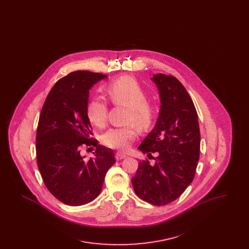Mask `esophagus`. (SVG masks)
<instances>
[{
	"label": "esophagus",
	"instance_id": "esophagus-1",
	"mask_svg": "<svg viewBox=\"0 0 249 249\" xmlns=\"http://www.w3.org/2000/svg\"><path fill=\"white\" fill-rule=\"evenodd\" d=\"M125 158H127V155H125L124 153H121V152H117V153H116V159H117L118 160H123V159H125Z\"/></svg>",
	"mask_w": 249,
	"mask_h": 249
}]
</instances>
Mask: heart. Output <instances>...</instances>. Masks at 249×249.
<instances>
[{"instance_id": "1", "label": "heart", "mask_w": 249, "mask_h": 249, "mask_svg": "<svg viewBox=\"0 0 249 249\" xmlns=\"http://www.w3.org/2000/svg\"><path fill=\"white\" fill-rule=\"evenodd\" d=\"M109 99L116 105L129 107L128 121H133L140 129L147 128L153 119V108L146 102V94L140 84L130 76H123L111 82L107 89ZM107 101L95 97L88 105V117L98 128L105 126L107 119ZM137 135L133 125L116 127L103 134L102 142L110 148L126 150Z\"/></svg>"}]
</instances>
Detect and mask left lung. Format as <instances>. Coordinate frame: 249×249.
Returning a JSON list of instances; mask_svg holds the SVG:
<instances>
[{
	"mask_svg": "<svg viewBox=\"0 0 249 249\" xmlns=\"http://www.w3.org/2000/svg\"><path fill=\"white\" fill-rule=\"evenodd\" d=\"M151 81L160 95V112L153 130L138 149L148 155L158 152V157L153 165L139 161L131 183L139 198L160 206L177 200L191 184L200 158L201 135L197 111L179 80L158 73Z\"/></svg>",
	"mask_w": 249,
	"mask_h": 249,
	"instance_id": "left-lung-1",
	"label": "left lung"
}]
</instances>
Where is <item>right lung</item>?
<instances>
[{"label":"right lung","mask_w":249,"mask_h":249,"mask_svg":"<svg viewBox=\"0 0 249 249\" xmlns=\"http://www.w3.org/2000/svg\"><path fill=\"white\" fill-rule=\"evenodd\" d=\"M107 75L72 71L54 85L42 109L36 134L37 164L44 183L59 201L79 206L96 199L115 153L96 145L94 158L80 154L84 143L90 145L92 128L88 117L89 90Z\"/></svg>","instance_id":"1"}]
</instances>
